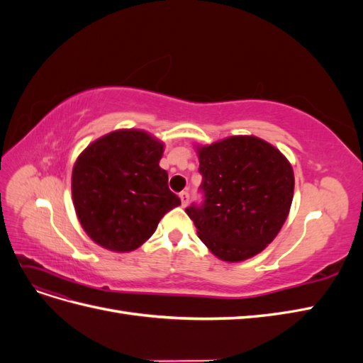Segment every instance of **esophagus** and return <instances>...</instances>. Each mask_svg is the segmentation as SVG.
<instances>
[{
    "label": "esophagus",
    "mask_w": 363,
    "mask_h": 363,
    "mask_svg": "<svg viewBox=\"0 0 363 363\" xmlns=\"http://www.w3.org/2000/svg\"><path fill=\"white\" fill-rule=\"evenodd\" d=\"M180 200H182V206L183 207L188 206V203H189V192H186V191L180 192Z\"/></svg>",
    "instance_id": "esophagus-1"
}]
</instances>
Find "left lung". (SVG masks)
Here are the masks:
<instances>
[{"mask_svg": "<svg viewBox=\"0 0 363 363\" xmlns=\"http://www.w3.org/2000/svg\"><path fill=\"white\" fill-rule=\"evenodd\" d=\"M201 203L186 207L215 256L239 262L277 236L294 196L289 162L268 142L233 136L199 150Z\"/></svg>", "mask_w": 363, "mask_h": 363, "instance_id": "obj_1", "label": "left lung"}]
</instances>
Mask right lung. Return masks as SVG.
Wrapping results in <instances>:
<instances>
[{
  "label": "right lung",
  "instance_id": "right-lung-1",
  "mask_svg": "<svg viewBox=\"0 0 363 363\" xmlns=\"http://www.w3.org/2000/svg\"><path fill=\"white\" fill-rule=\"evenodd\" d=\"M163 144L140 130H119L87 147L72 169V200L84 232L98 245L131 251L180 204L159 167Z\"/></svg>",
  "mask_w": 363,
  "mask_h": 363
}]
</instances>
